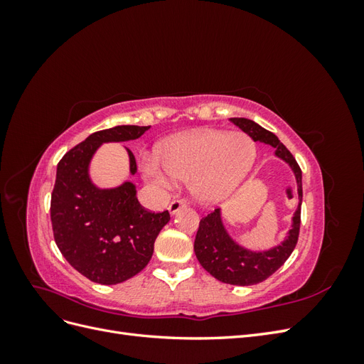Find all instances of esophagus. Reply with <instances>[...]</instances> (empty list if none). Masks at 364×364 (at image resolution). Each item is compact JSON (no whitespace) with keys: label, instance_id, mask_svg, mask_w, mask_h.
<instances>
[{"label":"esophagus","instance_id":"esophagus-1","mask_svg":"<svg viewBox=\"0 0 364 364\" xmlns=\"http://www.w3.org/2000/svg\"><path fill=\"white\" fill-rule=\"evenodd\" d=\"M185 206H186L185 200H182V199H174V200L170 203V206H168V211H170L171 215H174L176 213H179L181 209L185 208Z\"/></svg>","mask_w":364,"mask_h":364}]
</instances>
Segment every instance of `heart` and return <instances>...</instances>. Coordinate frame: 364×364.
<instances>
[{
  "instance_id": "heart-1",
  "label": "heart",
  "mask_w": 364,
  "mask_h": 364,
  "mask_svg": "<svg viewBox=\"0 0 364 364\" xmlns=\"http://www.w3.org/2000/svg\"><path fill=\"white\" fill-rule=\"evenodd\" d=\"M255 155L252 139L241 132L203 129L162 142L158 156L141 159V168L149 179L164 186H171V179L190 181L197 199L217 203L240 188Z\"/></svg>"
}]
</instances>
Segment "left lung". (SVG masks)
I'll use <instances>...</instances> for the list:
<instances>
[{"mask_svg": "<svg viewBox=\"0 0 364 364\" xmlns=\"http://www.w3.org/2000/svg\"><path fill=\"white\" fill-rule=\"evenodd\" d=\"M230 121L247 134L253 141L264 142L274 149V155L290 165L297 183V203L293 214L291 229L281 245L269 250L253 252L240 246L226 230L222 220V209H215L205 215L194 240V252L200 266L213 277L225 284L253 285L266 281L287 261L296 247L301 228V205H302V171L291 153L278 136L247 118H230Z\"/></svg>", "mask_w": 364, "mask_h": 364, "instance_id": "1", "label": "left lung"}]
</instances>
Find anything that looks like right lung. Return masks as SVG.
Instances as JSON below:
<instances>
[{"instance_id":"add662e5","label":"right lung","mask_w":364,"mask_h":364,"mask_svg":"<svg viewBox=\"0 0 364 364\" xmlns=\"http://www.w3.org/2000/svg\"><path fill=\"white\" fill-rule=\"evenodd\" d=\"M150 126H115L87 136L58 164L51 193L54 241L71 266L92 282L114 285L144 269L170 214L151 213L136 199L132 182L102 190L90 178V164L103 142L138 139ZM130 174L136 173L127 149Z\"/></svg>"}]
</instances>
